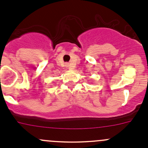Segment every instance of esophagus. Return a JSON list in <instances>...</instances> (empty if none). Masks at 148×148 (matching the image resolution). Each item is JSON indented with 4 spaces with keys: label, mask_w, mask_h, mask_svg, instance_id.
<instances>
[{
    "label": "esophagus",
    "mask_w": 148,
    "mask_h": 148,
    "mask_svg": "<svg viewBox=\"0 0 148 148\" xmlns=\"http://www.w3.org/2000/svg\"><path fill=\"white\" fill-rule=\"evenodd\" d=\"M67 66H68V67H69V69H73V68H72V67H71V66H70V65H69V64H68V65H67Z\"/></svg>",
    "instance_id": "obj_1"
}]
</instances>
